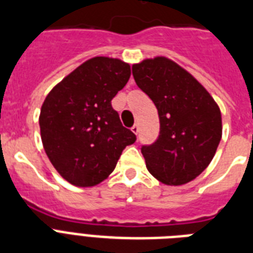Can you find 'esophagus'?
Returning a JSON list of instances; mask_svg holds the SVG:
<instances>
[{"mask_svg": "<svg viewBox=\"0 0 253 253\" xmlns=\"http://www.w3.org/2000/svg\"><path fill=\"white\" fill-rule=\"evenodd\" d=\"M132 132L134 133V134H138V132H139V126H138V124H134L132 126Z\"/></svg>", "mask_w": 253, "mask_h": 253, "instance_id": "34e87169", "label": "esophagus"}]
</instances>
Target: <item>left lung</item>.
Listing matches in <instances>:
<instances>
[{"instance_id":"obj_1","label":"left lung","mask_w":253,"mask_h":253,"mask_svg":"<svg viewBox=\"0 0 253 253\" xmlns=\"http://www.w3.org/2000/svg\"><path fill=\"white\" fill-rule=\"evenodd\" d=\"M132 70L158 110V139L141 149L149 172L166 185L189 183L209 166L221 141L217 102L191 73L165 56L145 58Z\"/></svg>"}]
</instances>
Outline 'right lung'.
<instances>
[{
	"label": "right lung",
	"instance_id": "right-lung-1",
	"mask_svg": "<svg viewBox=\"0 0 253 253\" xmlns=\"http://www.w3.org/2000/svg\"><path fill=\"white\" fill-rule=\"evenodd\" d=\"M130 77L120 58L96 56L58 82L40 110V136L50 163L76 187L106 180L121 153L136 141L111 106Z\"/></svg>",
	"mask_w": 253,
	"mask_h": 253
}]
</instances>
